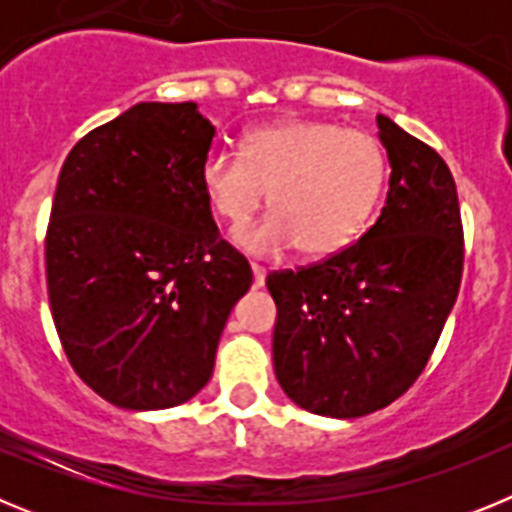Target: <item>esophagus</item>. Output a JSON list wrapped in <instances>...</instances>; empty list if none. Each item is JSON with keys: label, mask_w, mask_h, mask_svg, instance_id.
<instances>
[{"label": "esophagus", "mask_w": 512, "mask_h": 512, "mask_svg": "<svg viewBox=\"0 0 512 512\" xmlns=\"http://www.w3.org/2000/svg\"><path fill=\"white\" fill-rule=\"evenodd\" d=\"M253 271V287H264L266 284V269L261 264H251Z\"/></svg>", "instance_id": "1"}]
</instances>
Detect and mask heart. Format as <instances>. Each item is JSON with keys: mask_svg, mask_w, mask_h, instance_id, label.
Wrapping results in <instances>:
<instances>
[{"mask_svg": "<svg viewBox=\"0 0 512 512\" xmlns=\"http://www.w3.org/2000/svg\"><path fill=\"white\" fill-rule=\"evenodd\" d=\"M387 179L384 148L372 133L323 120H282L243 138V153L212 151L200 182L217 217L241 228L269 189L271 212L235 241L253 253L297 246L325 259L359 238Z\"/></svg>", "mask_w": 512, "mask_h": 512, "instance_id": "b5f03b06", "label": "heart"}]
</instances>
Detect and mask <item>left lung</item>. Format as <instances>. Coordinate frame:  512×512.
<instances>
[{
  "mask_svg": "<svg viewBox=\"0 0 512 512\" xmlns=\"http://www.w3.org/2000/svg\"><path fill=\"white\" fill-rule=\"evenodd\" d=\"M390 192L377 223L320 264L266 277L277 302L274 372L325 418L387 408L420 377L459 295L464 233L449 166L377 115Z\"/></svg>",
  "mask_w": 512,
  "mask_h": 512,
  "instance_id": "left-lung-1",
  "label": "left lung"
}]
</instances>
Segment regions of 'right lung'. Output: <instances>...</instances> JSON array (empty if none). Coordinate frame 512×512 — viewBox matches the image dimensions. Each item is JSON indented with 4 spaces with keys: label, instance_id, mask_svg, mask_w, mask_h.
Instances as JSON below:
<instances>
[{
    "label": "right lung",
    "instance_id": "obj_1",
    "mask_svg": "<svg viewBox=\"0 0 512 512\" xmlns=\"http://www.w3.org/2000/svg\"><path fill=\"white\" fill-rule=\"evenodd\" d=\"M215 125L194 102H140L71 148L45 235L48 300L74 372L125 410L210 382L251 266L200 182Z\"/></svg>",
    "mask_w": 512,
    "mask_h": 512
}]
</instances>
